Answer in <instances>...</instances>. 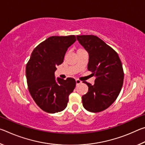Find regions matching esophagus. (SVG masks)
I'll use <instances>...</instances> for the list:
<instances>
[{"mask_svg":"<svg viewBox=\"0 0 145 145\" xmlns=\"http://www.w3.org/2000/svg\"><path fill=\"white\" fill-rule=\"evenodd\" d=\"M75 81H76V84H77V85L80 84V83H82V81H80V80H78V79H76Z\"/></svg>","mask_w":145,"mask_h":145,"instance_id":"34e87169","label":"esophagus"}]
</instances>
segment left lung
I'll list each match as a JSON object with an SVG mask.
<instances>
[{
	"label": "left lung",
	"mask_w": 145,
	"mask_h": 145,
	"mask_svg": "<svg viewBox=\"0 0 145 145\" xmlns=\"http://www.w3.org/2000/svg\"><path fill=\"white\" fill-rule=\"evenodd\" d=\"M89 54L88 70L96 76L95 84L84 82L88 91L82 97V105L92 112L104 111L113 103L121 91L124 73L118 54L94 35L77 36Z\"/></svg>",
	"instance_id": "obj_1"
}]
</instances>
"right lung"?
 Wrapping results in <instances>:
<instances>
[{"instance_id": "1", "label": "right lung", "mask_w": 145, "mask_h": 145, "mask_svg": "<svg viewBox=\"0 0 145 145\" xmlns=\"http://www.w3.org/2000/svg\"><path fill=\"white\" fill-rule=\"evenodd\" d=\"M75 41L74 35L49 37L34 49L26 65L29 93L36 104L48 113L63 111L75 89L74 78H56L54 73L56 67L63 62L68 47Z\"/></svg>"}]
</instances>
